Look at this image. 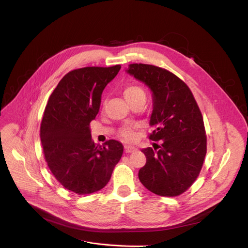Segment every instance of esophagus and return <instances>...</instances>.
Returning a JSON list of instances; mask_svg holds the SVG:
<instances>
[{
    "instance_id": "1",
    "label": "esophagus",
    "mask_w": 248,
    "mask_h": 248,
    "mask_svg": "<svg viewBox=\"0 0 248 248\" xmlns=\"http://www.w3.org/2000/svg\"><path fill=\"white\" fill-rule=\"evenodd\" d=\"M124 150H125V153H131V152L135 151L136 148L133 147V146H128V145H126V146H124Z\"/></svg>"
}]
</instances>
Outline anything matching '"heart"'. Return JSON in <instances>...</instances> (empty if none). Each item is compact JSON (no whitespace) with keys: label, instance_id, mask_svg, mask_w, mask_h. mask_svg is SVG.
<instances>
[{"label":"heart","instance_id":"obj_1","mask_svg":"<svg viewBox=\"0 0 248 248\" xmlns=\"http://www.w3.org/2000/svg\"><path fill=\"white\" fill-rule=\"evenodd\" d=\"M124 95L129 104L132 102H135L137 100L146 98V93H145L144 89L142 87H140L139 85H135V84L127 85L124 90ZM121 134L126 140H133L135 137V132H134L133 128H131L129 126H125V127L122 128Z\"/></svg>","mask_w":248,"mask_h":248}]
</instances>
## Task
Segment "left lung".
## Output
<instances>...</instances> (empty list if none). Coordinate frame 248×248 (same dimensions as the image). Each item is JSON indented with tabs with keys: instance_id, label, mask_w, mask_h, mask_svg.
Masks as SVG:
<instances>
[{
	"instance_id": "1",
	"label": "left lung",
	"mask_w": 248,
	"mask_h": 248,
	"mask_svg": "<svg viewBox=\"0 0 248 248\" xmlns=\"http://www.w3.org/2000/svg\"><path fill=\"white\" fill-rule=\"evenodd\" d=\"M126 72L144 82L153 92V112L149 134L162 140L159 149L142 151L146 164L138 178L148 190L173 197L186 191L202 169L207 137L203 117L189 87L169 70L145 63H131Z\"/></svg>"
}]
</instances>
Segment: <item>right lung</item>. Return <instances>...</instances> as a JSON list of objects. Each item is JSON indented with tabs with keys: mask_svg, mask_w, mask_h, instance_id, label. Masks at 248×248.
I'll return each instance as SVG.
<instances>
[{
	"mask_svg": "<svg viewBox=\"0 0 248 248\" xmlns=\"http://www.w3.org/2000/svg\"><path fill=\"white\" fill-rule=\"evenodd\" d=\"M120 69L121 64L74 69L61 79L46 105L40 126L45 160L56 180L79 195L105 187L124 152L114 139L96 145L89 126L104 88Z\"/></svg>",
	"mask_w": 248,
	"mask_h": 248,
	"instance_id": "obj_1",
	"label": "right lung"
}]
</instances>
